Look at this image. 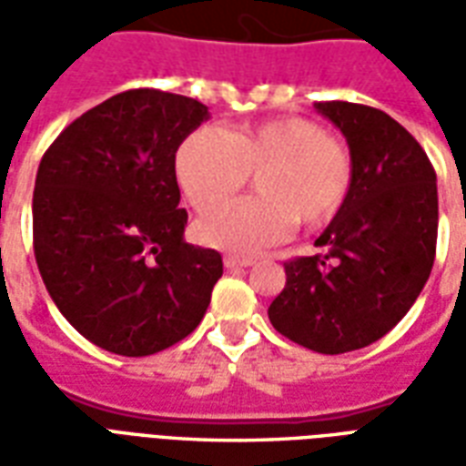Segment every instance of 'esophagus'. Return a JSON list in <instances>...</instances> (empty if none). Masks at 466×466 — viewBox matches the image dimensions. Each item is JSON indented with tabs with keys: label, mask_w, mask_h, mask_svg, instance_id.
<instances>
[{
	"label": "esophagus",
	"mask_w": 466,
	"mask_h": 466,
	"mask_svg": "<svg viewBox=\"0 0 466 466\" xmlns=\"http://www.w3.org/2000/svg\"><path fill=\"white\" fill-rule=\"evenodd\" d=\"M254 259L252 257H239V254H224V267H229V269H234V267H249Z\"/></svg>",
	"instance_id": "1"
}]
</instances>
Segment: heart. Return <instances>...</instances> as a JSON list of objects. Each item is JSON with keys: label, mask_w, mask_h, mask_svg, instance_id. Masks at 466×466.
<instances>
[{"label": "heart", "mask_w": 466, "mask_h": 466, "mask_svg": "<svg viewBox=\"0 0 466 466\" xmlns=\"http://www.w3.org/2000/svg\"><path fill=\"white\" fill-rule=\"evenodd\" d=\"M249 173L260 197L220 208ZM174 177L194 212L220 208L197 224L204 244L254 254L284 239L294 222H332L354 187V157L312 119L277 116L232 132L194 129L177 147Z\"/></svg>", "instance_id": "heart-1"}]
</instances>
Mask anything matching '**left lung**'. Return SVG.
<instances>
[{
  "instance_id": "obj_1",
  "label": "left lung",
  "mask_w": 466,
  "mask_h": 466,
  "mask_svg": "<svg viewBox=\"0 0 466 466\" xmlns=\"http://www.w3.org/2000/svg\"><path fill=\"white\" fill-rule=\"evenodd\" d=\"M347 137L354 187L314 257L284 262L269 322L319 354L377 342L410 312L437 252V174L421 144L381 109L314 102Z\"/></svg>"
}]
</instances>
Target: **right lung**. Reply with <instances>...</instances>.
Returning <instances> with one entry per match:
<instances>
[{
  "instance_id": "1",
  "label": "right lung",
  "mask_w": 466,
  "mask_h": 466,
  "mask_svg": "<svg viewBox=\"0 0 466 466\" xmlns=\"http://www.w3.org/2000/svg\"><path fill=\"white\" fill-rule=\"evenodd\" d=\"M207 119L192 96L129 89L75 119L39 162L32 234L49 297L76 332L147 357L197 329L222 254L182 239L174 154Z\"/></svg>"
}]
</instances>
